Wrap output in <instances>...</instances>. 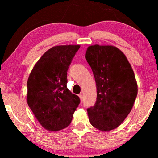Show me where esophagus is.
<instances>
[{
    "instance_id": "34e87169",
    "label": "esophagus",
    "mask_w": 158,
    "mask_h": 158,
    "mask_svg": "<svg viewBox=\"0 0 158 158\" xmlns=\"http://www.w3.org/2000/svg\"><path fill=\"white\" fill-rule=\"evenodd\" d=\"M79 97H80V99H81V102H83V95L80 94V95H79Z\"/></svg>"
}]
</instances>
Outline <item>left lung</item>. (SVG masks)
Wrapping results in <instances>:
<instances>
[{
    "instance_id": "left-lung-1",
    "label": "left lung",
    "mask_w": 158,
    "mask_h": 158,
    "mask_svg": "<svg viewBox=\"0 0 158 158\" xmlns=\"http://www.w3.org/2000/svg\"><path fill=\"white\" fill-rule=\"evenodd\" d=\"M85 59L97 89L96 103L87 109L90 124L103 131L117 128L130 113L137 98L132 68L124 53L113 46H90Z\"/></svg>"
}]
</instances>
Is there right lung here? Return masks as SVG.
Returning <instances> with one entry per match:
<instances>
[{
	"instance_id": "add662e5",
	"label": "right lung",
	"mask_w": 158,
	"mask_h": 158,
	"mask_svg": "<svg viewBox=\"0 0 158 158\" xmlns=\"http://www.w3.org/2000/svg\"><path fill=\"white\" fill-rule=\"evenodd\" d=\"M79 45L52 47L36 62L27 82V103L44 128L58 131L70 124L81 103L67 88V73Z\"/></svg>"
}]
</instances>
